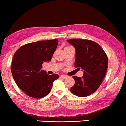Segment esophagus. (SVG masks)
<instances>
[{
    "instance_id": "esophagus-1",
    "label": "esophagus",
    "mask_w": 126,
    "mask_h": 126,
    "mask_svg": "<svg viewBox=\"0 0 126 126\" xmlns=\"http://www.w3.org/2000/svg\"><path fill=\"white\" fill-rule=\"evenodd\" d=\"M60 78L65 79L67 78V76H66V75H61L60 76Z\"/></svg>"
}]
</instances>
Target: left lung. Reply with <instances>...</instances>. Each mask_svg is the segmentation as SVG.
<instances>
[{"label": "left lung", "mask_w": 126, "mask_h": 126, "mask_svg": "<svg viewBox=\"0 0 126 126\" xmlns=\"http://www.w3.org/2000/svg\"><path fill=\"white\" fill-rule=\"evenodd\" d=\"M67 42L75 49V67L82 69V78L73 76L75 84L71 92L79 97H86L96 91L103 81L108 69V59L99 44L90 40L73 39Z\"/></svg>", "instance_id": "1"}]
</instances>
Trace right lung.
<instances>
[{"instance_id":"add662e5","label":"right lung","mask_w":126,"mask_h":126,"mask_svg":"<svg viewBox=\"0 0 126 126\" xmlns=\"http://www.w3.org/2000/svg\"><path fill=\"white\" fill-rule=\"evenodd\" d=\"M57 39L41 40L21 46L15 52L11 72L17 86L35 98L47 96L59 75L47 74L42 70L44 62L51 61L56 49Z\"/></svg>"}]
</instances>
